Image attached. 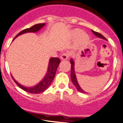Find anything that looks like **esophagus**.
I'll return each instance as SVG.
<instances>
[{"label": "esophagus", "mask_w": 123, "mask_h": 123, "mask_svg": "<svg viewBox=\"0 0 123 123\" xmlns=\"http://www.w3.org/2000/svg\"><path fill=\"white\" fill-rule=\"evenodd\" d=\"M68 57H69V54L68 53H67V52H66V53H63L61 55L60 58L61 60H66V59H68Z\"/></svg>", "instance_id": "obj_1"}]
</instances>
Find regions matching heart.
<instances>
[{"label": "heart", "instance_id": "1", "mask_svg": "<svg viewBox=\"0 0 123 123\" xmlns=\"http://www.w3.org/2000/svg\"><path fill=\"white\" fill-rule=\"evenodd\" d=\"M72 34L74 37H78V40L80 42L85 43L89 40V37L86 33L82 32V31L80 29H75L72 31Z\"/></svg>", "mask_w": 123, "mask_h": 123}]
</instances>
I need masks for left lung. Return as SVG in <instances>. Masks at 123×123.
<instances>
[{"label":"left lung","mask_w":123,"mask_h":123,"mask_svg":"<svg viewBox=\"0 0 123 123\" xmlns=\"http://www.w3.org/2000/svg\"><path fill=\"white\" fill-rule=\"evenodd\" d=\"M92 32L93 33L96 37H97L99 38H102V39H104L105 40H107L105 38L104 36H103L102 34H99V33L97 32L94 31L93 30H91ZM70 64H71V74H70V76H71V80L72 82L73 83V84L74 85V86H75V88H77V90L79 92H83V93H86V92H85V91L83 90V89L80 87V86L78 84V81H77V77H76V74H75V62H74V59L72 58L70 60Z\"/></svg>","instance_id":"obj_1"}]
</instances>
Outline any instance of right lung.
Masks as SVG:
<instances>
[{
  "label": "right lung",
  "instance_id": "1",
  "mask_svg": "<svg viewBox=\"0 0 123 123\" xmlns=\"http://www.w3.org/2000/svg\"><path fill=\"white\" fill-rule=\"evenodd\" d=\"M45 24H46L45 23L37 24L34 25V26H32L30 28L23 30V31H22L21 32H20L19 34L16 35V36L14 38L13 40L16 38H17L18 36L22 35V34L29 32H37L39 31L40 30L42 29L45 26ZM60 62L61 61L58 57H51L49 60V62H48V68H47V72H46V74H45L43 78V79L39 83H38L37 85H34V86H29H29H24V85H21V84L19 83L17 81L13 78L12 75V77L13 78L14 81L16 83V85L19 88H21L22 89L25 91L28 92L29 93L32 94L41 93V92L45 91L49 87V85H51V83L53 80L54 78H55L57 67H58Z\"/></svg>",
  "mask_w": 123,
  "mask_h": 123
}]
</instances>
